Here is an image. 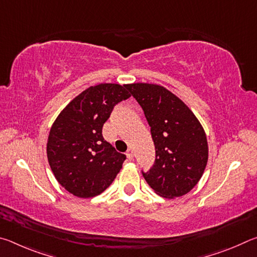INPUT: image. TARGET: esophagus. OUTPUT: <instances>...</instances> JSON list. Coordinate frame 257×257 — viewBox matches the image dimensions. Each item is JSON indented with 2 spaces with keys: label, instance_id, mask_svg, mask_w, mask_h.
I'll list each match as a JSON object with an SVG mask.
<instances>
[{
  "label": "esophagus",
  "instance_id": "34e87169",
  "mask_svg": "<svg viewBox=\"0 0 257 257\" xmlns=\"http://www.w3.org/2000/svg\"><path fill=\"white\" fill-rule=\"evenodd\" d=\"M125 155H127V159H128L129 161H132V160L134 159V153H133L132 150H128L127 153H125Z\"/></svg>",
  "mask_w": 257,
  "mask_h": 257
}]
</instances>
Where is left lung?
Instances as JSON below:
<instances>
[{
  "label": "left lung",
  "instance_id": "1",
  "mask_svg": "<svg viewBox=\"0 0 257 257\" xmlns=\"http://www.w3.org/2000/svg\"><path fill=\"white\" fill-rule=\"evenodd\" d=\"M142 106L155 145V162L146 173L156 194L176 198L194 188L205 170L208 145L196 115L181 99L156 84L125 86Z\"/></svg>",
  "mask_w": 257,
  "mask_h": 257
}]
</instances>
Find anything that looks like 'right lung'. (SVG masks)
<instances>
[{"label": "right lung", "mask_w": 257, "mask_h": 257, "mask_svg": "<svg viewBox=\"0 0 257 257\" xmlns=\"http://www.w3.org/2000/svg\"><path fill=\"white\" fill-rule=\"evenodd\" d=\"M125 86H90L52 124L46 145L51 170L59 184L77 197L103 193L122 168L125 155L104 141L102 128L113 106L130 97Z\"/></svg>", "instance_id": "right-lung-1"}]
</instances>
